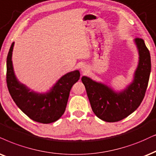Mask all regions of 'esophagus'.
<instances>
[{"label":"esophagus","instance_id":"obj_1","mask_svg":"<svg viewBox=\"0 0 156 156\" xmlns=\"http://www.w3.org/2000/svg\"><path fill=\"white\" fill-rule=\"evenodd\" d=\"M87 68H86V66H82L81 67V70H82V72H83V73H86V72H87Z\"/></svg>","mask_w":156,"mask_h":156}]
</instances>
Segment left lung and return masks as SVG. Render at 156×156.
<instances>
[{"label": "left lung", "mask_w": 156, "mask_h": 156, "mask_svg": "<svg viewBox=\"0 0 156 156\" xmlns=\"http://www.w3.org/2000/svg\"><path fill=\"white\" fill-rule=\"evenodd\" d=\"M135 41L139 51V64L133 82L125 90L116 93L88 77L81 78L93 112L105 122H115L128 117L138 108L145 96L151 70V55L143 39Z\"/></svg>", "instance_id": "left-lung-1"}]
</instances>
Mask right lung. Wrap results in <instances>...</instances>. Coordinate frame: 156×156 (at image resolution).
Returning <instances> with one entry per match:
<instances>
[{"instance_id": "right-lung-1", "label": "right lung", "mask_w": 156, "mask_h": 156, "mask_svg": "<svg viewBox=\"0 0 156 156\" xmlns=\"http://www.w3.org/2000/svg\"><path fill=\"white\" fill-rule=\"evenodd\" d=\"M13 44L14 42L10 47L6 60V83L10 95L18 107L34 121L43 124L57 121L64 114L72 86L80 78L79 71L65 75L47 94L30 91L15 76L11 60Z\"/></svg>"}]
</instances>
